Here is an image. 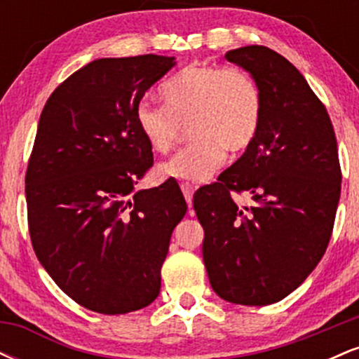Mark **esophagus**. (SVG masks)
<instances>
[{
  "label": "esophagus",
  "instance_id": "esophagus-1",
  "mask_svg": "<svg viewBox=\"0 0 359 359\" xmlns=\"http://www.w3.org/2000/svg\"><path fill=\"white\" fill-rule=\"evenodd\" d=\"M180 189H182L185 201H187L189 208H191V205H192V194H194V187H192V185L189 184V182H182V184H180Z\"/></svg>",
  "mask_w": 359,
  "mask_h": 359
}]
</instances>
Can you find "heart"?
Masks as SVG:
<instances>
[{
    "mask_svg": "<svg viewBox=\"0 0 359 359\" xmlns=\"http://www.w3.org/2000/svg\"><path fill=\"white\" fill-rule=\"evenodd\" d=\"M165 102L142 101L137 125L155 151L165 154L179 142L184 126L194 140L156 168L163 179L205 182L226 158L257 138L263 114L258 82L240 67L192 64L162 86Z\"/></svg>",
    "mask_w": 359,
    "mask_h": 359,
    "instance_id": "obj_1",
    "label": "heart"
}]
</instances>
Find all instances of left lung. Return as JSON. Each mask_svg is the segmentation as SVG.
<instances>
[{
    "mask_svg": "<svg viewBox=\"0 0 359 359\" xmlns=\"http://www.w3.org/2000/svg\"><path fill=\"white\" fill-rule=\"evenodd\" d=\"M258 82L257 138L217 182L194 194L212 290L241 306L285 299L324 257L341 196L327 109L285 57L263 45L226 52ZM250 196L238 206L232 194Z\"/></svg>",
    "mask_w": 359,
    "mask_h": 359,
    "instance_id": "obj_1",
    "label": "left lung"
}]
</instances>
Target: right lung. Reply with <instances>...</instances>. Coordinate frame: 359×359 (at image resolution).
<instances>
[{
	"label": "right lung",
	"instance_id": "1",
	"mask_svg": "<svg viewBox=\"0 0 359 359\" xmlns=\"http://www.w3.org/2000/svg\"><path fill=\"white\" fill-rule=\"evenodd\" d=\"M174 65L154 53L93 60L40 114L25 175L32 246L53 282L100 314L158 297L172 231L187 211L174 184L135 192L154 165L137 106Z\"/></svg>",
	"mask_w": 359,
	"mask_h": 359
}]
</instances>
